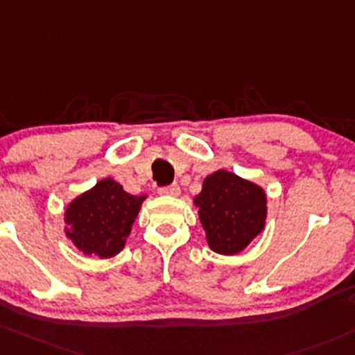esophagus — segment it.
Returning a JSON list of instances; mask_svg holds the SVG:
<instances>
[{"mask_svg":"<svg viewBox=\"0 0 355 355\" xmlns=\"http://www.w3.org/2000/svg\"><path fill=\"white\" fill-rule=\"evenodd\" d=\"M158 193H162V196L177 197L178 193H180V187H178L177 184H171V185H168V187H159Z\"/></svg>","mask_w":355,"mask_h":355,"instance_id":"1","label":"esophagus"}]
</instances>
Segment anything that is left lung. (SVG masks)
I'll return each mask as SVG.
<instances>
[{
    "label": "left lung",
    "mask_w": 355,
    "mask_h": 355,
    "mask_svg": "<svg viewBox=\"0 0 355 355\" xmlns=\"http://www.w3.org/2000/svg\"><path fill=\"white\" fill-rule=\"evenodd\" d=\"M193 204L211 250L236 255L266 227L267 196L262 187L226 170L204 178Z\"/></svg>",
    "instance_id": "1"
}]
</instances>
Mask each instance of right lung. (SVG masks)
Masks as SVG:
<instances>
[{
    "instance_id": "add662e5",
    "label": "right lung",
    "mask_w": 355,
    "mask_h": 355,
    "mask_svg": "<svg viewBox=\"0 0 355 355\" xmlns=\"http://www.w3.org/2000/svg\"><path fill=\"white\" fill-rule=\"evenodd\" d=\"M146 196H130L114 178H103L66 207V236L85 255L110 259L125 246Z\"/></svg>"
}]
</instances>
